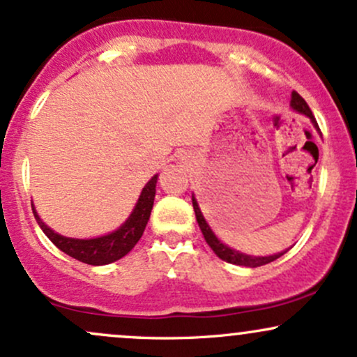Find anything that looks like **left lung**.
I'll return each instance as SVG.
<instances>
[{
	"instance_id": "left-lung-1",
	"label": "left lung",
	"mask_w": 357,
	"mask_h": 357,
	"mask_svg": "<svg viewBox=\"0 0 357 357\" xmlns=\"http://www.w3.org/2000/svg\"><path fill=\"white\" fill-rule=\"evenodd\" d=\"M290 107H292L296 112L298 114H304L312 121V124L315 126V129H319L317 122H315V119L312 116V110L309 109V105H307V102L302 99L301 96H298L297 92H292V99H290ZM192 198V208H195V215H196V221H198L199 228H202V233L204 236V240H206V243L210 245L213 252L218 255L221 260L228 261V264H233V265H241V267H261V265H267L270 261L277 260V258H280L284 253L287 252H280V253H275V255H268V257H253V255H247V253H241L238 250L235 248H230L228 245H225L223 241L218 240V236L213 233V230L210 228V225L206 223V220H204L202 210H199V204L196 202L195 195L191 196Z\"/></svg>"
}]
</instances>
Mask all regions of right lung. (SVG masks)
<instances>
[{"label":"right lung","instance_id":"right-lung-1","mask_svg":"<svg viewBox=\"0 0 357 357\" xmlns=\"http://www.w3.org/2000/svg\"><path fill=\"white\" fill-rule=\"evenodd\" d=\"M155 183H158V174L149 179V183L142 188L141 196H139L136 206L129 215L124 223L117 228L116 231L107 233L97 238H68V236L59 235L52 230L50 227L43 223L42 218L36 213L33 206V215L38 221L45 235L52 240V243L61 252L70 255L75 260L84 261L89 265H107L119 258L126 257L130 252L146 230V225L149 221L151 210L154 204L155 196Z\"/></svg>","mask_w":357,"mask_h":357}]
</instances>
